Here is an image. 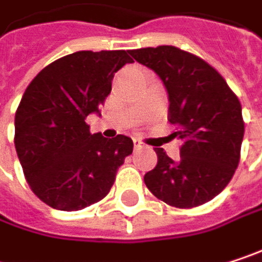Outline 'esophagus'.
<instances>
[{
	"label": "esophagus",
	"mask_w": 262,
	"mask_h": 262,
	"mask_svg": "<svg viewBox=\"0 0 262 262\" xmlns=\"http://www.w3.org/2000/svg\"><path fill=\"white\" fill-rule=\"evenodd\" d=\"M133 145H135V150H141V148H144V144H142L139 139H133Z\"/></svg>",
	"instance_id": "obj_1"
}]
</instances>
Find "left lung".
<instances>
[{"mask_svg": "<svg viewBox=\"0 0 262 262\" xmlns=\"http://www.w3.org/2000/svg\"><path fill=\"white\" fill-rule=\"evenodd\" d=\"M136 62L162 80L168 121L179 126L181 158L155 148L156 167L144 182L159 200L194 208L219 195L235 173L244 136L241 104L225 79L200 57L171 45L132 50Z\"/></svg>", "mask_w": 262, "mask_h": 262, "instance_id": "1", "label": "left lung"}]
</instances>
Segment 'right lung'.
Here are the masks:
<instances>
[{"instance_id":"add662e5","label":"right lung","mask_w":262,"mask_h":262,"mask_svg":"<svg viewBox=\"0 0 262 262\" xmlns=\"http://www.w3.org/2000/svg\"><path fill=\"white\" fill-rule=\"evenodd\" d=\"M129 51H77L45 67L28 84L15 115V147L33 192L59 211H79L111 191L132 155L126 135L91 133L114 74L132 63Z\"/></svg>"}]
</instances>
